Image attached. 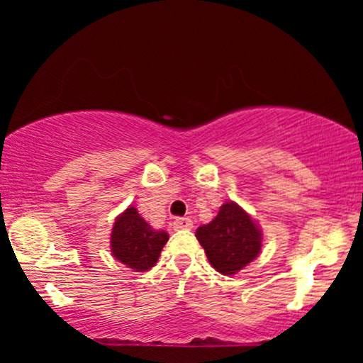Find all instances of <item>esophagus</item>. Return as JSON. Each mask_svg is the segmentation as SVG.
<instances>
[{
    "instance_id": "obj_1",
    "label": "esophagus",
    "mask_w": 363,
    "mask_h": 363,
    "mask_svg": "<svg viewBox=\"0 0 363 363\" xmlns=\"http://www.w3.org/2000/svg\"><path fill=\"white\" fill-rule=\"evenodd\" d=\"M172 227H174V230H182V228L189 230V228H193V220L186 218V216H181V218L174 220Z\"/></svg>"
}]
</instances>
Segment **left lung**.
<instances>
[{
	"mask_svg": "<svg viewBox=\"0 0 363 363\" xmlns=\"http://www.w3.org/2000/svg\"><path fill=\"white\" fill-rule=\"evenodd\" d=\"M208 261L222 274H235L257 257L262 234L256 222L237 203L228 201L208 225L196 230Z\"/></svg>",
	"mask_w": 363,
	"mask_h": 363,
	"instance_id": "8db88e82",
	"label": "left lung"
}]
</instances>
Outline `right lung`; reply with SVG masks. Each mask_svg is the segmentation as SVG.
Instances as JSON below:
<instances>
[{
  "instance_id": "1",
  "label": "right lung",
  "mask_w": 363,
  "mask_h": 363,
  "mask_svg": "<svg viewBox=\"0 0 363 363\" xmlns=\"http://www.w3.org/2000/svg\"><path fill=\"white\" fill-rule=\"evenodd\" d=\"M169 235L164 230H153L141 218L138 210L129 206L116 218L111 234V251L116 259L135 272H147L158 261Z\"/></svg>"
}]
</instances>
